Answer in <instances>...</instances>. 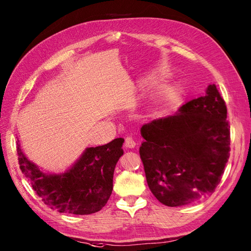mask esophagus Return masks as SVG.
<instances>
[{"instance_id": "obj_1", "label": "esophagus", "mask_w": 251, "mask_h": 251, "mask_svg": "<svg viewBox=\"0 0 251 251\" xmlns=\"http://www.w3.org/2000/svg\"><path fill=\"white\" fill-rule=\"evenodd\" d=\"M125 147L128 149H134L136 147V141L132 137H127L125 139Z\"/></svg>"}]
</instances>
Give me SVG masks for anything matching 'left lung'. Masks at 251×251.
Here are the masks:
<instances>
[{"instance_id":"left-lung-1","label":"left lung","mask_w":251,"mask_h":251,"mask_svg":"<svg viewBox=\"0 0 251 251\" xmlns=\"http://www.w3.org/2000/svg\"><path fill=\"white\" fill-rule=\"evenodd\" d=\"M226 105L215 84L174 115L145 124L139 149L153 195L169 207L214 193L230 157Z\"/></svg>"}]
</instances>
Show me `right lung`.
<instances>
[{
    "label": "right lung",
    "mask_w": 251,
    "mask_h": 251,
    "mask_svg": "<svg viewBox=\"0 0 251 251\" xmlns=\"http://www.w3.org/2000/svg\"><path fill=\"white\" fill-rule=\"evenodd\" d=\"M123 143V138H116L104 146L86 148L65 173L47 174L26 158L18 140L19 166L36 194L51 209L90 215L102 209L110 199L116 163L124 154Z\"/></svg>",
    "instance_id": "right-lung-1"
}]
</instances>
